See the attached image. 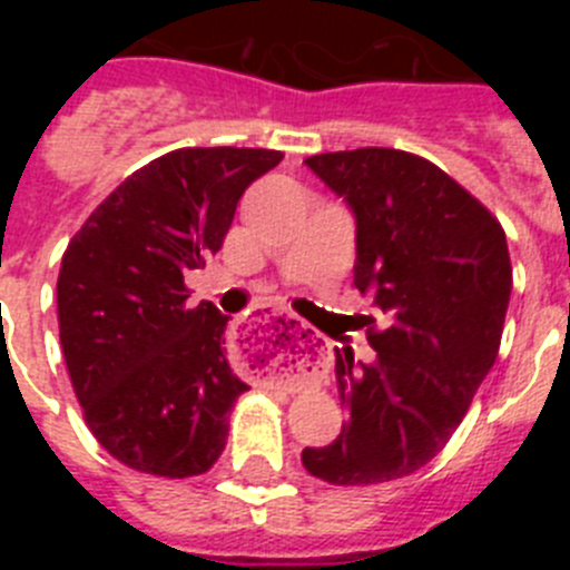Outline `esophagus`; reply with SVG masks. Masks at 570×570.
Wrapping results in <instances>:
<instances>
[{
    "mask_svg": "<svg viewBox=\"0 0 570 570\" xmlns=\"http://www.w3.org/2000/svg\"><path fill=\"white\" fill-rule=\"evenodd\" d=\"M308 340V345H320V334L302 325L296 316L285 314L279 308H271V305H262L256 308V314H250V320L245 322V328L239 334V347L248 354V360L265 362L279 351L282 342L294 340Z\"/></svg>",
    "mask_w": 570,
    "mask_h": 570,
    "instance_id": "1",
    "label": "esophagus"
}]
</instances>
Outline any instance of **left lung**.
Returning a JSON list of instances; mask_svg holds the SVG:
<instances>
[{
	"mask_svg": "<svg viewBox=\"0 0 570 570\" xmlns=\"http://www.w3.org/2000/svg\"><path fill=\"white\" fill-rule=\"evenodd\" d=\"M356 225L354 285L382 311L371 362L336 351L347 411L331 445L302 465L331 485L420 471L465 416L500 351L511 259L502 225L445 170L394 148L305 159Z\"/></svg>",
	"mask_w": 570,
	"mask_h": 570,
	"instance_id": "8db88e82",
	"label": "left lung"
}]
</instances>
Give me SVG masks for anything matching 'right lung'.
I'll list each match as a JSON object with an SVG mask.
<instances>
[{
    "instance_id": "1",
    "label": "right lung",
    "mask_w": 570,
    "mask_h": 570,
    "mask_svg": "<svg viewBox=\"0 0 570 570\" xmlns=\"http://www.w3.org/2000/svg\"><path fill=\"white\" fill-rule=\"evenodd\" d=\"M279 150L183 148L130 174L62 256L59 340L99 445L136 471L205 473L248 382L225 347L228 320L188 305L185 274L223 248L236 203Z\"/></svg>"
}]
</instances>
